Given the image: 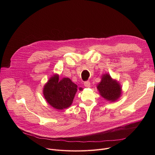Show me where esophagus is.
Returning <instances> with one entry per match:
<instances>
[{
	"label": "esophagus",
	"instance_id": "1",
	"mask_svg": "<svg viewBox=\"0 0 155 155\" xmlns=\"http://www.w3.org/2000/svg\"><path fill=\"white\" fill-rule=\"evenodd\" d=\"M84 85L86 87H90V82L89 81H86L84 82Z\"/></svg>",
	"mask_w": 155,
	"mask_h": 155
}]
</instances>
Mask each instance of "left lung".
<instances>
[{"mask_svg":"<svg viewBox=\"0 0 155 155\" xmlns=\"http://www.w3.org/2000/svg\"><path fill=\"white\" fill-rule=\"evenodd\" d=\"M97 87L101 96L110 101H115L121 94L120 84L116 80H113L108 74L102 75V80Z\"/></svg>","mask_w":155,"mask_h":155,"instance_id":"1","label":"left lung"}]
</instances>
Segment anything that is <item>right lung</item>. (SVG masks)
I'll return each mask as SVG.
<instances>
[{
  "label": "right lung",
  "mask_w": 155,
  "mask_h": 155,
  "mask_svg": "<svg viewBox=\"0 0 155 155\" xmlns=\"http://www.w3.org/2000/svg\"><path fill=\"white\" fill-rule=\"evenodd\" d=\"M77 89L78 86L69 78H64L59 81V75H54L44 87L43 95L53 107L62 110L71 105Z\"/></svg>",
  "instance_id": "1"
}]
</instances>
